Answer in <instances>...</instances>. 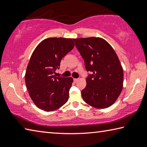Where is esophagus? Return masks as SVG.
<instances>
[{
	"label": "esophagus",
	"instance_id": "34e87169",
	"mask_svg": "<svg viewBox=\"0 0 147 147\" xmlns=\"http://www.w3.org/2000/svg\"><path fill=\"white\" fill-rule=\"evenodd\" d=\"M78 80V78H73V81H74V83H76Z\"/></svg>",
	"mask_w": 147,
	"mask_h": 147
}]
</instances>
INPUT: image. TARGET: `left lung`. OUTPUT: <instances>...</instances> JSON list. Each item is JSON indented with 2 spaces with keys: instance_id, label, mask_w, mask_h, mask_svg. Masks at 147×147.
I'll return each instance as SVG.
<instances>
[{
  "instance_id": "1",
  "label": "left lung",
  "mask_w": 147,
  "mask_h": 147,
  "mask_svg": "<svg viewBox=\"0 0 147 147\" xmlns=\"http://www.w3.org/2000/svg\"><path fill=\"white\" fill-rule=\"evenodd\" d=\"M85 62L86 86L82 91L83 99L96 108L105 109L116 100L123 89V70L113 48L100 38L73 39Z\"/></svg>"
}]
</instances>
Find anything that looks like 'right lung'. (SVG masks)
Masks as SVG:
<instances>
[{"label":"right lung","instance_id":"right-lung-1","mask_svg":"<svg viewBox=\"0 0 147 147\" xmlns=\"http://www.w3.org/2000/svg\"><path fill=\"white\" fill-rule=\"evenodd\" d=\"M71 38H49L39 43L31 56L25 74L28 91L34 104L45 111H53L67 102L72 78L56 77L61 59L74 48Z\"/></svg>","mask_w":147,"mask_h":147}]
</instances>
